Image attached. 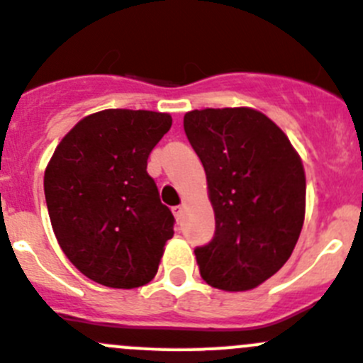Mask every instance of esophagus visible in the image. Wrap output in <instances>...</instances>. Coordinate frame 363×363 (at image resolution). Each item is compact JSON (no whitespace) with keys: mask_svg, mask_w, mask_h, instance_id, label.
Here are the masks:
<instances>
[{"mask_svg":"<svg viewBox=\"0 0 363 363\" xmlns=\"http://www.w3.org/2000/svg\"><path fill=\"white\" fill-rule=\"evenodd\" d=\"M172 212H174V216H175V219H181V216H182V205H177V207H174L172 208Z\"/></svg>","mask_w":363,"mask_h":363,"instance_id":"esophagus-1","label":"esophagus"}]
</instances>
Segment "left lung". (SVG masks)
I'll return each mask as SVG.
<instances>
[{
    "instance_id": "obj_1",
    "label": "left lung",
    "mask_w": 363,
    "mask_h": 363,
    "mask_svg": "<svg viewBox=\"0 0 363 363\" xmlns=\"http://www.w3.org/2000/svg\"><path fill=\"white\" fill-rule=\"evenodd\" d=\"M184 131L203 164L216 216L212 240L195 250L200 274L218 290H252L288 262L298 240L302 160L283 130L255 108L191 111Z\"/></svg>"
}]
</instances>
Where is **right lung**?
Returning a JSON list of instances; mask_svg holds the SVG:
<instances>
[{
	"label": "right lung",
	"mask_w": 363,
	"mask_h": 363,
	"mask_svg": "<svg viewBox=\"0 0 363 363\" xmlns=\"http://www.w3.org/2000/svg\"><path fill=\"white\" fill-rule=\"evenodd\" d=\"M170 126L161 112L91 113L47 164L43 191L57 242L94 283L130 290L158 272L175 219L161 203L147 158Z\"/></svg>",
	"instance_id": "right-lung-1"
}]
</instances>
